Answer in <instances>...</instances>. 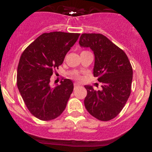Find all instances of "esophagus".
<instances>
[{
    "label": "esophagus",
    "instance_id": "esophagus-1",
    "mask_svg": "<svg viewBox=\"0 0 152 152\" xmlns=\"http://www.w3.org/2000/svg\"><path fill=\"white\" fill-rule=\"evenodd\" d=\"M74 85V87H75V88H76V87H77V86H80L79 83H77V82H75Z\"/></svg>",
    "mask_w": 152,
    "mask_h": 152
}]
</instances>
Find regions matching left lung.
Wrapping results in <instances>:
<instances>
[{"mask_svg": "<svg viewBox=\"0 0 152 152\" xmlns=\"http://www.w3.org/2000/svg\"><path fill=\"white\" fill-rule=\"evenodd\" d=\"M79 45L94 52V76L98 78L102 88L96 91L92 86H85V107L97 119L109 121L121 112L129 97L132 67L124 50L104 35L81 34Z\"/></svg>", "mask_w": 152, "mask_h": 152, "instance_id": "left-lung-1", "label": "left lung"}]
</instances>
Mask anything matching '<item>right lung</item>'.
<instances>
[{"instance_id":"add662e5","label":"right lung","mask_w":152,"mask_h":152,"mask_svg":"<svg viewBox=\"0 0 152 152\" xmlns=\"http://www.w3.org/2000/svg\"><path fill=\"white\" fill-rule=\"evenodd\" d=\"M79 36L60 31L43 34L20 56L17 86L28 109L38 119H54L65 109L74 90V83L66 78L53 88L50 78Z\"/></svg>"}]
</instances>
